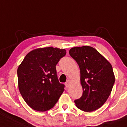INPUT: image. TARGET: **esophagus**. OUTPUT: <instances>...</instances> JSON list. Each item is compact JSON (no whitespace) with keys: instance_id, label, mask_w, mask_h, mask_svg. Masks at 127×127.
I'll return each instance as SVG.
<instances>
[{"instance_id":"1","label":"esophagus","mask_w":127,"mask_h":127,"mask_svg":"<svg viewBox=\"0 0 127 127\" xmlns=\"http://www.w3.org/2000/svg\"><path fill=\"white\" fill-rule=\"evenodd\" d=\"M70 80H68L67 81V82L65 83V85H66V87H67V88H68L70 87Z\"/></svg>"}]
</instances>
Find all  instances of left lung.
<instances>
[{
    "label": "left lung",
    "instance_id": "left-lung-1",
    "mask_svg": "<svg viewBox=\"0 0 127 127\" xmlns=\"http://www.w3.org/2000/svg\"><path fill=\"white\" fill-rule=\"evenodd\" d=\"M69 54L79 66L83 89L82 95L74 101L75 103L85 112L96 110L107 100L115 83L112 65L90 46L72 48Z\"/></svg>",
    "mask_w": 127,
    "mask_h": 127
}]
</instances>
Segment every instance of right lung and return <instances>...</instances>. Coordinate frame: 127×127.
Segmentation results:
<instances>
[{
	"label": "right lung",
	"instance_id": "right-lung-1",
	"mask_svg": "<svg viewBox=\"0 0 127 127\" xmlns=\"http://www.w3.org/2000/svg\"><path fill=\"white\" fill-rule=\"evenodd\" d=\"M66 53L65 49L52 47L35 49L27 54L18 67L19 91L32 109H51L64 91L65 85L59 82L55 67Z\"/></svg>",
	"mask_w": 127,
	"mask_h": 127
}]
</instances>
